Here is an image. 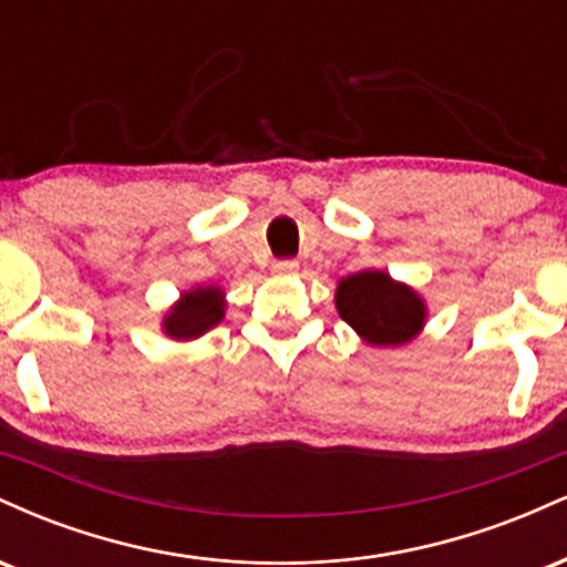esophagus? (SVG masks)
I'll return each mask as SVG.
<instances>
[{
	"label": "esophagus",
	"mask_w": 567,
	"mask_h": 567,
	"mask_svg": "<svg viewBox=\"0 0 567 567\" xmlns=\"http://www.w3.org/2000/svg\"><path fill=\"white\" fill-rule=\"evenodd\" d=\"M296 271H298V261H292V258H285V261L275 264V275H296Z\"/></svg>",
	"instance_id": "1"
}]
</instances>
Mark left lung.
Masks as SVG:
<instances>
[{
	"mask_svg": "<svg viewBox=\"0 0 567 567\" xmlns=\"http://www.w3.org/2000/svg\"><path fill=\"white\" fill-rule=\"evenodd\" d=\"M336 309L370 347H402L426 322L424 298L410 285L375 269L343 277L336 290Z\"/></svg>",
	"mask_w": 567,
	"mask_h": 567,
	"instance_id": "8db88e82",
	"label": "left lung"
}]
</instances>
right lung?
Returning <instances> with one entry per match:
<instances>
[{
  "mask_svg": "<svg viewBox=\"0 0 567 567\" xmlns=\"http://www.w3.org/2000/svg\"><path fill=\"white\" fill-rule=\"evenodd\" d=\"M224 290L216 285H207V288L199 285V288L186 290L181 301L167 311L165 320H162V330L173 341H192V338L205 336L207 330L216 328L224 320Z\"/></svg>",
  "mask_w": 567,
  "mask_h": 567,
  "instance_id": "1",
  "label": "right lung"
}]
</instances>
